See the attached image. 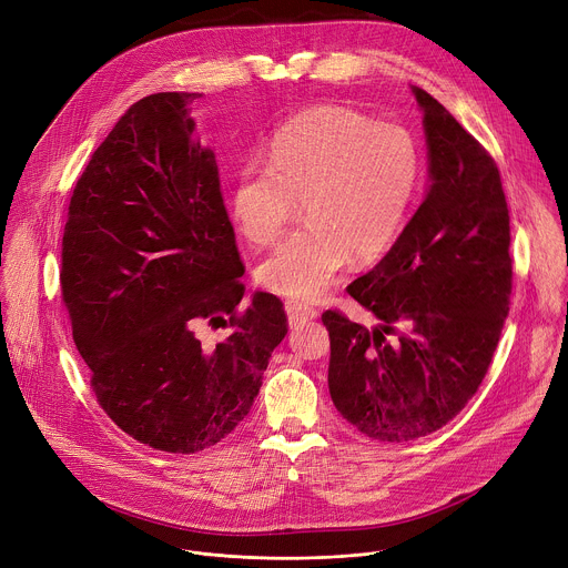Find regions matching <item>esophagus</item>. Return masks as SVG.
<instances>
[{
  "instance_id": "obj_1",
  "label": "esophagus",
  "mask_w": 568,
  "mask_h": 568,
  "mask_svg": "<svg viewBox=\"0 0 568 568\" xmlns=\"http://www.w3.org/2000/svg\"><path fill=\"white\" fill-rule=\"evenodd\" d=\"M285 310H287V318H290V326H303V323L316 318V310L305 305V303H298V301H287L285 303Z\"/></svg>"
}]
</instances>
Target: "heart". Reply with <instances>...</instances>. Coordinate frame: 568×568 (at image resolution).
<instances>
[{"instance_id": "1", "label": "heart", "mask_w": 568, "mask_h": 568, "mask_svg": "<svg viewBox=\"0 0 568 568\" xmlns=\"http://www.w3.org/2000/svg\"><path fill=\"white\" fill-rule=\"evenodd\" d=\"M423 182L416 134L344 105L310 108L270 139L267 161L242 166L229 197L233 224L265 247L305 206V224L261 263L274 294L312 301L351 263L390 252Z\"/></svg>"}]
</instances>
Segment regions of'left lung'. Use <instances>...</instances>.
<instances>
[{"mask_svg": "<svg viewBox=\"0 0 568 568\" xmlns=\"http://www.w3.org/2000/svg\"><path fill=\"white\" fill-rule=\"evenodd\" d=\"M414 94L425 112L429 193L390 252L348 285L379 326L321 314L335 407L382 443L423 438L458 416L488 373L513 294L497 161L434 97Z\"/></svg>", "mask_w": 568, "mask_h": 568, "instance_id": "8db88e82", "label": "left lung"}]
</instances>
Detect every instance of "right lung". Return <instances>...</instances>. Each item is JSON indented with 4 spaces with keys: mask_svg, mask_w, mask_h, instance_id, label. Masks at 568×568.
<instances>
[{
    "mask_svg": "<svg viewBox=\"0 0 568 568\" xmlns=\"http://www.w3.org/2000/svg\"><path fill=\"white\" fill-rule=\"evenodd\" d=\"M200 94H150L119 119L75 182L62 301L90 386L134 440L195 454L252 409L287 335L281 298L245 285L215 154L193 141ZM202 327H229L204 343Z\"/></svg>",
    "mask_w": 568,
    "mask_h": 568,
    "instance_id": "1",
    "label": "right lung"
}]
</instances>
